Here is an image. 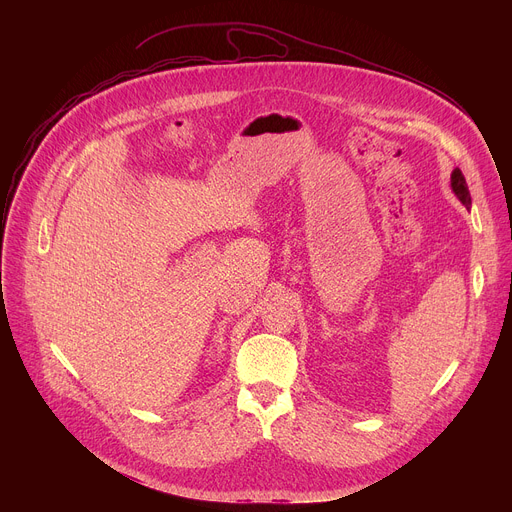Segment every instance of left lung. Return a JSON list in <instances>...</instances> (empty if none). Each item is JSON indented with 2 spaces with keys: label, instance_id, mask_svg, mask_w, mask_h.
<instances>
[{
  "label": "left lung",
  "instance_id": "1",
  "mask_svg": "<svg viewBox=\"0 0 512 512\" xmlns=\"http://www.w3.org/2000/svg\"><path fill=\"white\" fill-rule=\"evenodd\" d=\"M450 186H452V192L458 196V200L466 206V208H470V204H472V198H470V190H468V184H466V178H464V174H462V170L460 168H456L454 172H452V178H450Z\"/></svg>",
  "mask_w": 512,
  "mask_h": 512
}]
</instances>
